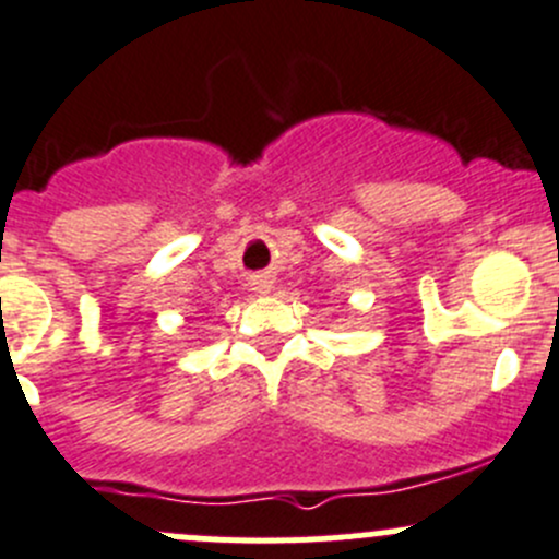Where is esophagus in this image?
Listing matches in <instances>:
<instances>
[{
	"label": "esophagus",
	"mask_w": 559,
	"mask_h": 559,
	"mask_svg": "<svg viewBox=\"0 0 559 559\" xmlns=\"http://www.w3.org/2000/svg\"><path fill=\"white\" fill-rule=\"evenodd\" d=\"M251 286H253V292H259V295H264V292L273 289V281H270V275H253Z\"/></svg>",
	"instance_id": "34e87169"
}]
</instances>
